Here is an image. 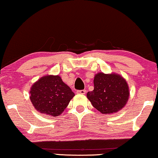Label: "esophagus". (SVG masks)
<instances>
[{"mask_svg": "<svg viewBox=\"0 0 158 158\" xmlns=\"http://www.w3.org/2000/svg\"><path fill=\"white\" fill-rule=\"evenodd\" d=\"M77 93L78 94H81V95H85L86 94V90L85 89H81V90H77Z\"/></svg>", "mask_w": 158, "mask_h": 158, "instance_id": "obj_1", "label": "esophagus"}]
</instances>
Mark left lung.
<instances>
[{
	"label": "left lung",
	"instance_id": "obj_1",
	"mask_svg": "<svg viewBox=\"0 0 158 158\" xmlns=\"http://www.w3.org/2000/svg\"><path fill=\"white\" fill-rule=\"evenodd\" d=\"M87 97L100 112H117L128 100V86L119 75L99 73L94 78V89L87 93Z\"/></svg>",
	"mask_w": 158,
	"mask_h": 158
}]
</instances>
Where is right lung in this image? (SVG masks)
<instances>
[{
	"label": "right lung",
	"mask_w": 158,
	"mask_h": 158,
	"mask_svg": "<svg viewBox=\"0 0 158 158\" xmlns=\"http://www.w3.org/2000/svg\"><path fill=\"white\" fill-rule=\"evenodd\" d=\"M30 93V98L35 109L52 117L60 114L75 95L59 76L41 78L33 84Z\"/></svg>",
	"instance_id": "obj_1"
}]
</instances>
